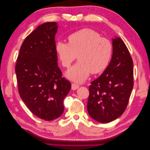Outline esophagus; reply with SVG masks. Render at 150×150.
I'll return each instance as SVG.
<instances>
[{
    "label": "esophagus",
    "mask_w": 150,
    "mask_h": 150,
    "mask_svg": "<svg viewBox=\"0 0 150 150\" xmlns=\"http://www.w3.org/2000/svg\"><path fill=\"white\" fill-rule=\"evenodd\" d=\"M78 88H79V86L74 84V83H72V90H75L78 89Z\"/></svg>",
    "instance_id": "obj_1"
}]
</instances>
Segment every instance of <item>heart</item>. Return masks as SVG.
I'll list each match as a JSON object with an SVG mask.
<instances>
[{"mask_svg": "<svg viewBox=\"0 0 150 150\" xmlns=\"http://www.w3.org/2000/svg\"><path fill=\"white\" fill-rule=\"evenodd\" d=\"M68 44L58 42L56 45L58 58L64 68L70 67L78 56V62L66 72V77L82 82L90 74H97L106 69L111 60L114 46L108 38L92 29L83 28L69 35Z\"/></svg>", "mask_w": 150, "mask_h": 150, "instance_id": "b5f03b06", "label": "heart"}]
</instances>
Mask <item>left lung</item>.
Listing matches in <instances>:
<instances>
[{
    "label": "left lung",
    "instance_id": "8db88e82",
    "mask_svg": "<svg viewBox=\"0 0 150 150\" xmlns=\"http://www.w3.org/2000/svg\"><path fill=\"white\" fill-rule=\"evenodd\" d=\"M112 45L108 66L89 86L88 114L100 123H108L122 116L134 86V64L128 49L120 38L112 39Z\"/></svg>",
    "mask_w": 150,
    "mask_h": 150
}]
</instances>
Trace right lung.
Returning a JSON list of instances; mask_svg holds the SVG:
<instances>
[{
  "mask_svg": "<svg viewBox=\"0 0 150 150\" xmlns=\"http://www.w3.org/2000/svg\"><path fill=\"white\" fill-rule=\"evenodd\" d=\"M57 28L54 22L46 23L26 36L15 66L20 96L33 114L46 121L62 114L63 100L71 88L58 66Z\"/></svg>",
  "mask_w": 150,
  "mask_h": 150,
  "instance_id": "add662e5",
  "label": "right lung"
}]
</instances>
